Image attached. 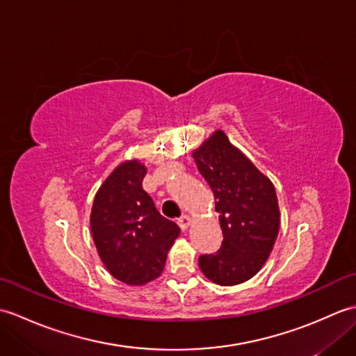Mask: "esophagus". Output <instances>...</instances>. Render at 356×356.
Masks as SVG:
<instances>
[{
  "mask_svg": "<svg viewBox=\"0 0 356 356\" xmlns=\"http://www.w3.org/2000/svg\"><path fill=\"white\" fill-rule=\"evenodd\" d=\"M177 223H179V226L182 229H186L188 226H190V223H191V217L188 216V214H182L179 217V220H177Z\"/></svg>",
  "mask_w": 356,
  "mask_h": 356,
  "instance_id": "1",
  "label": "esophagus"
}]
</instances>
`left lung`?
I'll return each mask as SVG.
<instances>
[{
    "label": "left lung",
    "mask_w": 356,
    "mask_h": 356,
    "mask_svg": "<svg viewBox=\"0 0 356 356\" xmlns=\"http://www.w3.org/2000/svg\"><path fill=\"white\" fill-rule=\"evenodd\" d=\"M203 179L216 197L223 241L214 254L199 257L207 278L234 286L254 277L268 260L280 229L275 188L226 138L216 131L194 151Z\"/></svg>",
    "instance_id": "left-lung-1"
}]
</instances>
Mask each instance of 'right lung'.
Segmentation results:
<instances>
[{
    "label": "right lung",
    "instance_id": "1",
    "mask_svg": "<svg viewBox=\"0 0 356 356\" xmlns=\"http://www.w3.org/2000/svg\"><path fill=\"white\" fill-rule=\"evenodd\" d=\"M147 168L124 162L97 191L90 225L110 274L127 284H145L162 274L180 228L159 213L142 188Z\"/></svg>",
    "mask_w": 356,
    "mask_h": 356
}]
</instances>
